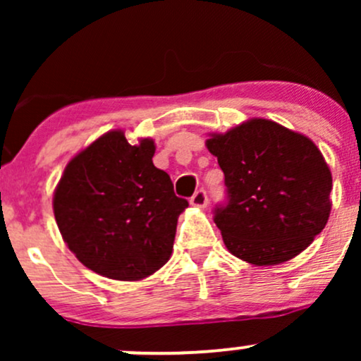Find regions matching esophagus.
I'll use <instances>...</instances> for the list:
<instances>
[{
    "instance_id": "34e87169",
    "label": "esophagus",
    "mask_w": 361,
    "mask_h": 361,
    "mask_svg": "<svg viewBox=\"0 0 361 361\" xmlns=\"http://www.w3.org/2000/svg\"><path fill=\"white\" fill-rule=\"evenodd\" d=\"M190 204L193 207H198V209H205L207 204H209V197H207L205 190H198V192H195L193 197L190 198Z\"/></svg>"
}]
</instances>
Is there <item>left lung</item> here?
Instances as JSON below:
<instances>
[{
	"mask_svg": "<svg viewBox=\"0 0 361 361\" xmlns=\"http://www.w3.org/2000/svg\"><path fill=\"white\" fill-rule=\"evenodd\" d=\"M227 204L214 222L235 258L271 267L295 258L326 227L333 176L309 137L267 118H251L209 134Z\"/></svg>",
	"mask_w": 361,
	"mask_h": 361,
	"instance_id": "1",
	"label": "left lung"
}]
</instances>
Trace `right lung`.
<instances>
[{"instance_id": "right-lung-1", "label": "right lung", "mask_w": 361, "mask_h": 361, "mask_svg": "<svg viewBox=\"0 0 361 361\" xmlns=\"http://www.w3.org/2000/svg\"><path fill=\"white\" fill-rule=\"evenodd\" d=\"M154 151L152 139L132 146L123 130H110L69 161L56 186L52 207L62 239L106 279H147L171 256L188 202L152 164Z\"/></svg>"}]
</instances>
